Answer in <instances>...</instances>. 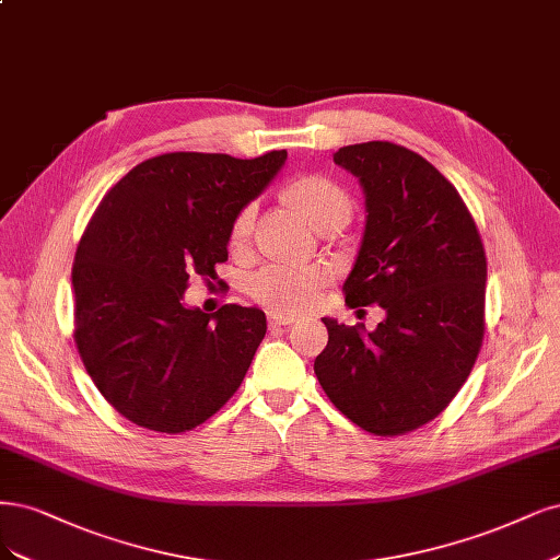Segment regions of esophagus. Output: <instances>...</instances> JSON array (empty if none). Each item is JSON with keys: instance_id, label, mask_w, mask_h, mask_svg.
<instances>
[{"instance_id": "34e87169", "label": "esophagus", "mask_w": 560, "mask_h": 560, "mask_svg": "<svg viewBox=\"0 0 560 560\" xmlns=\"http://www.w3.org/2000/svg\"><path fill=\"white\" fill-rule=\"evenodd\" d=\"M296 319L289 317V315H280V313H268V326H289L294 324Z\"/></svg>"}]
</instances>
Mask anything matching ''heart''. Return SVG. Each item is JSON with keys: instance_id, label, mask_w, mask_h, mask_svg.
I'll return each mask as SVG.
<instances>
[{"instance_id": "obj_1", "label": "heart", "mask_w": 560, "mask_h": 560, "mask_svg": "<svg viewBox=\"0 0 560 560\" xmlns=\"http://www.w3.org/2000/svg\"><path fill=\"white\" fill-rule=\"evenodd\" d=\"M284 197L315 229L331 220L347 222L352 210L347 191L334 180L322 176H305L289 183V187L284 189ZM253 222L255 206L247 203L238 210L234 224H231V243L243 245L249 236V231H253ZM326 280H329V276H326L322 266L296 268L271 264L249 276L245 280V289L257 303L271 307V311L299 313L303 307L315 303Z\"/></svg>"}]
</instances>
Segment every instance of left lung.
<instances>
[{"label": "left lung", "mask_w": 560, "mask_h": 560, "mask_svg": "<svg viewBox=\"0 0 560 560\" xmlns=\"http://www.w3.org/2000/svg\"><path fill=\"white\" fill-rule=\"evenodd\" d=\"M334 162L359 180L365 226L342 292L377 303L375 331L322 317L315 375L336 408L375 435L435 419L468 380L485 336L487 257L456 187L417 152L369 141Z\"/></svg>", "instance_id": "8db88e82"}]
</instances>
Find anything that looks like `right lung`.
I'll return each instance as SVG.
<instances>
[{
	"label": "right lung",
	"instance_id": "add662e5",
	"mask_svg": "<svg viewBox=\"0 0 560 560\" xmlns=\"http://www.w3.org/2000/svg\"><path fill=\"white\" fill-rule=\"evenodd\" d=\"M287 150L255 160L168 152L115 183L75 249V345L122 417L183 433L236 394L266 336L259 307L208 315L185 303L189 276L218 278L231 224L276 178Z\"/></svg>",
	"mask_w": 560,
	"mask_h": 560
}]
</instances>
